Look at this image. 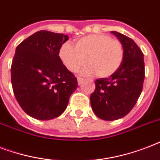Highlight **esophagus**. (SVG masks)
<instances>
[{"label": "esophagus", "instance_id": "1", "mask_svg": "<svg viewBox=\"0 0 160 160\" xmlns=\"http://www.w3.org/2000/svg\"><path fill=\"white\" fill-rule=\"evenodd\" d=\"M77 80H78V85H81L83 83V81H84V79L83 78H80V77H78L77 78Z\"/></svg>", "mask_w": 160, "mask_h": 160}]
</instances>
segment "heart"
<instances>
[{
  "label": "heart",
  "mask_w": 160,
  "mask_h": 160,
  "mask_svg": "<svg viewBox=\"0 0 160 160\" xmlns=\"http://www.w3.org/2000/svg\"><path fill=\"white\" fill-rule=\"evenodd\" d=\"M58 55L63 65L71 72L77 71L86 62L89 65L81 70L82 75L96 73L98 76L105 78L114 74L120 67L124 59V48L118 40L98 34L79 39L75 47L68 42L62 44Z\"/></svg>",
  "instance_id": "obj_1"
}]
</instances>
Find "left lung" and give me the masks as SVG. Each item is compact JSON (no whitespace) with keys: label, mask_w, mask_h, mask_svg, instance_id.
Listing matches in <instances>:
<instances>
[{"label":"left lung","mask_w":160,"mask_h":160,"mask_svg":"<svg viewBox=\"0 0 160 160\" xmlns=\"http://www.w3.org/2000/svg\"><path fill=\"white\" fill-rule=\"evenodd\" d=\"M121 42L124 59L119 70L109 78L95 81L90 104L95 115L104 120L121 119L130 112L143 90L144 54L132 39L111 31Z\"/></svg>","instance_id":"left-lung-1"}]
</instances>
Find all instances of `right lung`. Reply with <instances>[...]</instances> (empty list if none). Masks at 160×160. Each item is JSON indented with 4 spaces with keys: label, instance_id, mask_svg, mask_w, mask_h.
Listing matches in <instances>:
<instances>
[{
    "label": "right lung",
    "instance_id": "add662e5",
    "mask_svg": "<svg viewBox=\"0 0 160 160\" xmlns=\"http://www.w3.org/2000/svg\"><path fill=\"white\" fill-rule=\"evenodd\" d=\"M68 39L64 34L40 31L16 47L11 85L21 109L32 118L50 120L60 116L77 88V79L58 55Z\"/></svg>",
    "mask_w": 160,
    "mask_h": 160
}]
</instances>
